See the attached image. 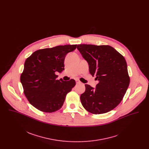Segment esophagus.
I'll list each match as a JSON object with an SVG mask.
<instances>
[{
    "label": "esophagus",
    "instance_id": "34e87169",
    "mask_svg": "<svg viewBox=\"0 0 149 149\" xmlns=\"http://www.w3.org/2000/svg\"><path fill=\"white\" fill-rule=\"evenodd\" d=\"M76 81V83L77 84H81V83L79 81V80H75Z\"/></svg>",
    "mask_w": 149,
    "mask_h": 149
}]
</instances>
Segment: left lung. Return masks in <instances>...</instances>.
Wrapping results in <instances>:
<instances>
[{"mask_svg": "<svg viewBox=\"0 0 149 149\" xmlns=\"http://www.w3.org/2000/svg\"><path fill=\"white\" fill-rule=\"evenodd\" d=\"M77 49L89 64L93 77L99 83L94 89L85 84L81 103L91 113L108 112L120 103L130 84L125 58L109 45H78Z\"/></svg>", "mask_w": 149, "mask_h": 149, "instance_id": "8db88e82", "label": "left lung"}]
</instances>
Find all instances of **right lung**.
Returning <instances> with one entry per match:
<instances>
[{
	"label": "right lung",
	"instance_id": "1",
	"mask_svg": "<svg viewBox=\"0 0 149 149\" xmlns=\"http://www.w3.org/2000/svg\"><path fill=\"white\" fill-rule=\"evenodd\" d=\"M77 46L66 45L37 50L26 59L21 82L27 99L37 109L52 113L63 106L75 81L57 80L55 72L64 70L65 57Z\"/></svg>",
	"mask_w": 149,
	"mask_h": 149
}]
</instances>
